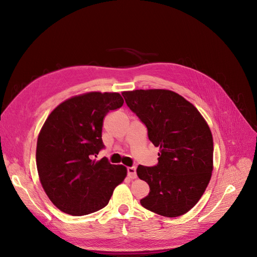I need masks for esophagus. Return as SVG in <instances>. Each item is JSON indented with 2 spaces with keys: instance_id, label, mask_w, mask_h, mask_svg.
Masks as SVG:
<instances>
[{
  "instance_id": "esophagus-1",
  "label": "esophagus",
  "mask_w": 257,
  "mask_h": 257,
  "mask_svg": "<svg viewBox=\"0 0 257 257\" xmlns=\"http://www.w3.org/2000/svg\"><path fill=\"white\" fill-rule=\"evenodd\" d=\"M127 176L131 179H135L137 177V175H136V168L135 167H127Z\"/></svg>"
}]
</instances>
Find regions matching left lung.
Masks as SVG:
<instances>
[{
  "mask_svg": "<svg viewBox=\"0 0 257 257\" xmlns=\"http://www.w3.org/2000/svg\"><path fill=\"white\" fill-rule=\"evenodd\" d=\"M122 95L160 147L158 164L139 165L137 176L150 186L141 199L146 209L176 217L203 196L213 164V141L207 122L181 95L169 90H135Z\"/></svg>",
  "mask_w": 257,
  "mask_h": 257,
  "instance_id": "8db88e82",
  "label": "left lung"
}]
</instances>
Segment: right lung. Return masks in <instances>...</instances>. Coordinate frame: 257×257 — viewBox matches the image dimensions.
I'll return each instance as SVG.
<instances>
[{
  "instance_id": "1",
  "label": "right lung",
  "mask_w": 257,
  "mask_h": 257,
  "mask_svg": "<svg viewBox=\"0 0 257 257\" xmlns=\"http://www.w3.org/2000/svg\"><path fill=\"white\" fill-rule=\"evenodd\" d=\"M123 103L119 93L90 92L65 100L46 120L37 139L36 166L46 194L61 211H97L125 178L124 166L106 158L93 160L105 148V115Z\"/></svg>"
}]
</instances>
